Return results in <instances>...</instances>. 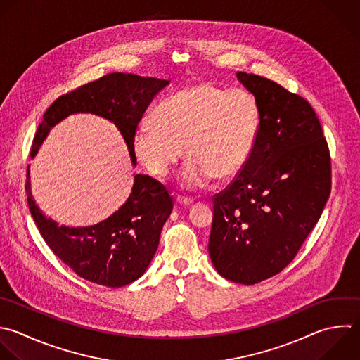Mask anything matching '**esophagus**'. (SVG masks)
<instances>
[{
  "mask_svg": "<svg viewBox=\"0 0 360 360\" xmlns=\"http://www.w3.org/2000/svg\"><path fill=\"white\" fill-rule=\"evenodd\" d=\"M176 201H177V204H180V205H183V207H188V205L193 204V200H191V198L181 197V195H179V197L176 198Z\"/></svg>",
  "mask_w": 360,
  "mask_h": 360,
  "instance_id": "obj_1",
  "label": "esophagus"
}]
</instances>
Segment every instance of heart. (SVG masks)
I'll list each match as a JSON object with an SVG mask.
<instances>
[{"label": "heart", "instance_id": "b5f03b06", "mask_svg": "<svg viewBox=\"0 0 360 360\" xmlns=\"http://www.w3.org/2000/svg\"><path fill=\"white\" fill-rule=\"evenodd\" d=\"M262 127V110L248 91L215 83L188 86L142 118L132 135L138 162L155 177H166L184 153L179 180L186 188L204 187L212 177L229 180L248 163Z\"/></svg>", "mask_w": 360, "mask_h": 360}]
</instances>
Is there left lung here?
Segmentation results:
<instances>
[{"instance_id": "8db88e82", "label": "left lung", "mask_w": 360, "mask_h": 360, "mask_svg": "<svg viewBox=\"0 0 360 360\" xmlns=\"http://www.w3.org/2000/svg\"><path fill=\"white\" fill-rule=\"evenodd\" d=\"M262 127L235 181L214 198L208 252L217 271L256 284L280 273L318 222L330 193V158L316 114L280 84L243 72Z\"/></svg>"}]
</instances>
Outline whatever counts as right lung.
I'll use <instances>...</instances> for the list:
<instances>
[{
	"label": "right lung",
	"mask_w": 360,
	"mask_h": 360,
	"mask_svg": "<svg viewBox=\"0 0 360 360\" xmlns=\"http://www.w3.org/2000/svg\"><path fill=\"white\" fill-rule=\"evenodd\" d=\"M169 80L111 73L59 97L44 114L31 158L34 159L51 129L79 112L112 122L121 132L134 166L132 135L153 98ZM30 211L48 246L80 277L105 287H122L138 280L156 253L160 232L172 214L173 200L158 180L136 174L127 201L107 219L90 226L59 225L37 205L27 174Z\"/></svg>",
	"instance_id": "obj_1"
}]
</instances>
